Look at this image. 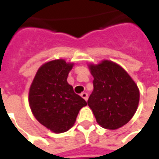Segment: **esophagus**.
<instances>
[{
  "instance_id": "34e87169",
  "label": "esophagus",
  "mask_w": 159,
  "mask_h": 159,
  "mask_svg": "<svg viewBox=\"0 0 159 159\" xmlns=\"http://www.w3.org/2000/svg\"><path fill=\"white\" fill-rule=\"evenodd\" d=\"M81 96L83 97V99L86 100V101L88 100V99H89V94L87 93H85V92H83V93H81Z\"/></svg>"
}]
</instances>
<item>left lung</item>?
<instances>
[{"instance_id": "obj_1", "label": "left lung", "mask_w": 159, "mask_h": 159, "mask_svg": "<svg viewBox=\"0 0 159 159\" xmlns=\"http://www.w3.org/2000/svg\"><path fill=\"white\" fill-rule=\"evenodd\" d=\"M93 76V90L88 105L97 123L104 129H119L133 117L140 100L136 83L116 63L103 60L89 66Z\"/></svg>"}]
</instances>
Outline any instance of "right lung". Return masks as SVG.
I'll use <instances>...</instances> for the list:
<instances>
[{
  "label": "right lung",
  "mask_w": 159,
  "mask_h": 159,
  "mask_svg": "<svg viewBox=\"0 0 159 159\" xmlns=\"http://www.w3.org/2000/svg\"><path fill=\"white\" fill-rule=\"evenodd\" d=\"M73 63L55 59L40 67L29 92V104L36 120L56 134L69 130L76 122L85 100L67 83Z\"/></svg>",
  "instance_id": "right-lung-1"
}]
</instances>
